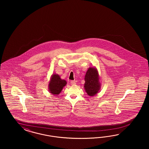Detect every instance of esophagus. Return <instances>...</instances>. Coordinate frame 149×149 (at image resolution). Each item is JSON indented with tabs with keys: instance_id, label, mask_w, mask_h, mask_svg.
Here are the masks:
<instances>
[{
	"instance_id": "obj_1",
	"label": "esophagus",
	"mask_w": 149,
	"mask_h": 149,
	"mask_svg": "<svg viewBox=\"0 0 149 149\" xmlns=\"http://www.w3.org/2000/svg\"><path fill=\"white\" fill-rule=\"evenodd\" d=\"M70 84L72 85H75L76 84V82L75 81H70Z\"/></svg>"
}]
</instances>
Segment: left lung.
I'll return each mask as SVG.
<instances>
[{"label": "left lung", "instance_id": "1", "mask_svg": "<svg viewBox=\"0 0 149 149\" xmlns=\"http://www.w3.org/2000/svg\"><path fill=\"white\" fill-rule=\"evenodd\" d=\"M85 81L84 88L87 95L92 97L99 92L101 84L99 72L97 68L90 67L88 69L85 77Z\"/></svg>", "mask_w": 149, "mask_h": 149}]
</instances>
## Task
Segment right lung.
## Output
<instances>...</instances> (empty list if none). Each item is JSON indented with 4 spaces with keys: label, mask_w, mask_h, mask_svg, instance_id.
Returning <instances> with one entry per match:
<instances>
[{
    "label": "right lung",
    "mask_w": 149,
    "mask_h": 149,
    "mask_svg": "<svg viewBox=\"0 0 149 149\" xmlns=\"http://www.w3.org/2000/svg\"><path fill=\"white\" fill-rule=\"evenodd\" d=\"M67 85V81L65 80H62L60 76L57 74H53L49 82L48 89L49 92L52 95H58L63 87Z\"/></svg>",
    "instance_id": "obj_1"
}]
</instances>
